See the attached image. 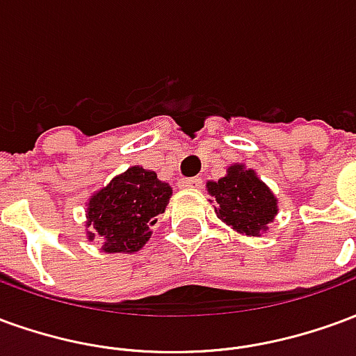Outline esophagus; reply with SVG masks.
<instances>
[{
	"label": "esophagus",
	"mask_w": 356,
	"mask_h": 356,
	"mask_svg": "<svg viewBox=\"0 0 356 356\" xmlns=\"http://www.w3.org/2000/svg\"><path fill=\"white\" fill-rule=\"evenodd\" d=\"M181 186H183V188H200V186H202V179L200 177L183 179V181H181Z\"/></svg>",
	"instance_id": "34e87169"
}]
</instances>
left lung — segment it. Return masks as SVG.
<instances>
[{
  "label": "left lung",
  "mask_w": 356,
  "mask_h": 356,
  "mask_svg": "<svg viewBox=\"0 0 356 356\" xmlns=\"http://www.w3.org/2000/svg\"><path fill=\"white\" fill-rule=\"evenodd\" d=\"M217 217L246 236H261L278 213V200L254 170L234 163L219 181L206 183Z\"/></svg>",
  "instance_id": "1"
}]
</instances>
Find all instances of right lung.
Listing matches in <instances>:
<instances>
[{
	"mask_svg": "<svg viewBox=\"0 0 356 356\" xmlns=\"http://www.w3.org/2000/svg\"><path fill=\"white\" fill-rule=\"evenodd\" d=\"M170 198L171 186L160 181L154 171L133 165L89 198L88 238H101L106 254L139 252Z\"/></svg>",
	"mask_w": 356,
	"mask_h": 356,
	"instance_id": "1",
	"label": "right lung"
}]
</instances>
